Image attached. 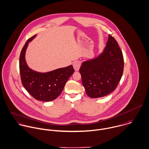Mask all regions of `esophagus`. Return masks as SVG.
Here are the masks:
<instances>
[{
	"label": "esophagus",
	"mask_w": 149,
	"mask_h": 149,
	"mask_svg": "<svg viewBox=\"0 0 149 149\" xmlns=\"http://www.w3.org/2000/svg\"><path fill=\"white\" fill-rule=\"evenodd\" d=\"M80 63L79 62H75L73 63V68L75 70V71H78L79 70V69L80 68Z\"/></svg>",
	"instance_id": "34e87169"
}]
</instances>
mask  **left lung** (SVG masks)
<instances>
[{
  "label": "left lung",
  "instance_id": "obj_1",
  "mask_svg": "<svg viewBox=\"0 0 149 149\" xmlns=\"http://www.w3.org/2000/svg\"><path fill=\"white\" fill-rule=\"evenodd\" d=\"M123 55L115 39L109 35L103 51L82 62L79 72L87 95L92 98L104 97L117 87L123 75Z\"/></svg>",
  "mask_w": 149,
  "mask_h": 149
}]
</instances>
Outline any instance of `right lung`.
<instances>
[{
    "label": "right lung",
    "instance_id": "right-lung-1",
    "mask_svg": "<svg viewBox=\"0 0 149 149\" xmlns=\"http://www.w3.org/2000/svg\"><path fill=\"white\" fill-rule=\"evenodd\" d=\"M36 35L29 39L21 50L19 72L22 85L37 100L49 102L56 99L62 93L69 78L74 72L72 65L47 72H39L30 68L25 60L26 50Z\"/></svg>",
    "mask_w": 149,
    "mask_h": 149
}]
</instances>
